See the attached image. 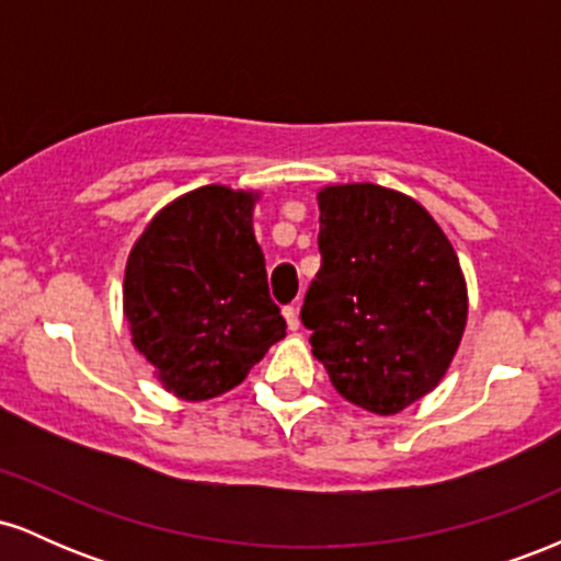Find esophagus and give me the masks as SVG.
I'll return each mask as SVG.
<instances>
[{"mask_svg":"<svg viewBox=\"0 0 561 561\" xmlns=\"http://www.w3.org/2000/svg\"><path fill=\"white\" fill-rule=\"evenodd\" d=\"M285 319H287V327L293 332H298L300 330V317H298V308L295 306H287L285 308Z\"/></svg>","mask_w":561,"mask_h":561,"instance_id":"1","label":"esophagus"}]
</instances>
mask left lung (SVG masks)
I'll return each mask as SVG.
<instances>
[{
  "mask_svg": "<svg viewBox=\"0 0 561 561\" xmlns=\"http://www.w3.org/2000/svg\"><path fill=\"white\" fill-rule=\"evenodd\" d=\"M321 268L300 321L345 401L390 416L440 382L467 324L459 259L416 199L379 184L324 186Z\"/></svg>",
  "mask_w": 561,
  "mask_h": 561,
  "instance_id": "obj_1",
  "label": "left lung"
}]
</instances>
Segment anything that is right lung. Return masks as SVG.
<instances>
[{
    "instance_id": "right-lung-1",
    "label": "right lung",
    "mask_w": 561,
    "mask_h": 561,
    "mask_svg": "<svg viewBox=\"0 0 561 561\" xmlns=\"http://www.w3.org/2000/svg\"><path fill=\"white\" fill-rule=\"evenodd\" d=\"M255 192L199 186L165 205L128 253L131 343L163 388L208 401L242 382L287 334L253 234Z\"/></svg>"
}]
</instances>
